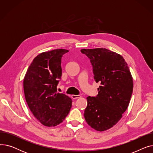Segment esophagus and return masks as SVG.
<instances>
[{
    "mask_svg": "<svg viewBox=\"0 0 153 153\" xmlns=\"http://www.w3.org/2000/svg\"><path fill=\"white\" fill-rule=\"evenodd\" d=\"M71 97L73 99H79L81 97V96H80L79 95H72Z\"/></svg>",
    "mask_w": 153,
    "mask_h": 153,
    "instance_id": "1",
    "label": "esophagus"
}]
</instances>
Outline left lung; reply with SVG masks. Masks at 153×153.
<instances>
[{
    "label": "left lung",
    "mask_w": 153,
    "mask_h": 153,
    "mask_svg": "<svg viewBox=\"0 0 153 153\" xmlns=\"http://www.w3.org/2000/svg\"><path fill=\"white\" fill-rule=\"evenodd\" d=\"M92 64L94 78L100 84L98 95L87 97L84 118L97 131L107 130L121 119L133 92V79L121 55L105 48L82 49Z\"/></svg>",
    "instance_id": "obj_1"
}]
</instances>
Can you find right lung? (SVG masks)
<instances>
[{
    "mask_svg": "<svg viewBox=\"0 0 153 153\" xmlns=\"http://www.w3.org/2000/svg\"><path fill=\"white\" fill-rule=\"evenodd\" d=\"M67 52L57 49L38 54L23 80L28 107L38 121L46 126H55L62 122L72 107L70 97L57 92L62 76L61 58Z\"/></svg>",
    "mask_w": 153,
    "mask_h": 153,
    "instance_id": "right-lung-1",
    "label": "right lung"
}]
</instances>
